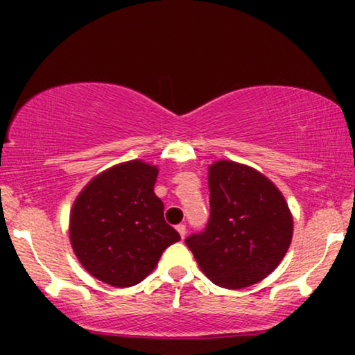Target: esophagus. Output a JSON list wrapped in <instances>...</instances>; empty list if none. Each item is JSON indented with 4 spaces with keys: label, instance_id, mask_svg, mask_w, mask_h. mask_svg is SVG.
Returning a JSON list of instances; mask_svg holds the SVG:
<instances>
[{
    "label": "esophagus",
    "instance_id": "1",
    "mask_svg": "<svg viewBox=\"0 0 355 355\" xmlns=\"http://www.w3.org/2000/svg\"><path fill=\"white\" fill-rule=\"evenodd\" d=\"M177 232H178V234H180L182 239H185V235H187V227L183 225V223H180V225H177Z\"/></svg>",
    "mask_w": 355,
    "mask_h": 355
}]
</instances>
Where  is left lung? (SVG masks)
I'll use <instances>...</instances> for the list:
<instances>
[{
    "mask_svg": "<svg viewBox=\"0 0 355 355\" xmlns=\"http://www.w3.org/2000/svg\"><path fill=\"white\" fill-rule=\"evenodd\" d=\"M210 218L185 243L215 285L250 287L282 262L294 220L280 190L266 175L230 160L209 166Z\"/></svg>",
    "mask_w": 355,
    "mask_h": 355,
    "instance_id": "left-lung-1",
    "label": "left lung"
}]
</instances>
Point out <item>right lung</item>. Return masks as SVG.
Returning <instances> with one entry per match:
<instances>
[{"label": "right lung", "mask_w": 355, "mask_h": 355, "mask_svg": "<svg viewBox=\"0 0 355 355\" xmlns=\"http://www.w3.org/2000/svg\"><path fill=\"white\" fill-rule=\"evenodd\" d=\"M158 168L125 162L96 175L80 191L70 214V240L88 274L132 287L157 267L166 247L180 240L155 195Z\"/></svg>", "instance_id": "obj_1"}]
</instances>
